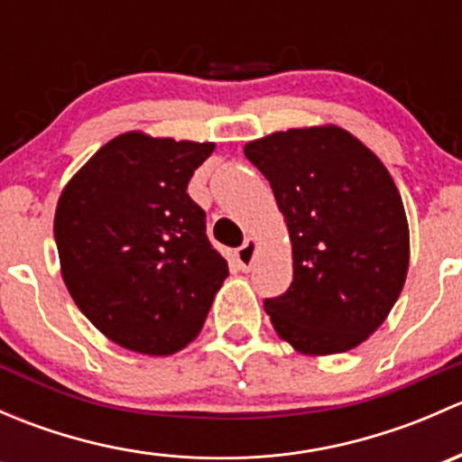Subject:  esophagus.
<instances>
[{
  "label": "esophagus",
  "mask_w": 462,
  "mask_h": 462,
  "mask_svg": "<svg viewBox=\"0 0 462 462\" xmlns=\"http://www.w3.org/2000/svg\"><path fill=\"white\" fill-rule=\"evenodd\" d=\"M254 254H257V241L245 239V244L241 245V248L235 250V259H236V263H239V268L250 270V265H253V261H254Z\"/></svg>",
  "instance_id": "34e87169"
}]
</instances>
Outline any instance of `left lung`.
Wrapping results in <instances>:
<instances>
[{
	"label": "left lung",
	"mask_w": 462,
	"mask_h": 462,
	"mask_svg": "<svg viewBox=\"0 0 462 462\" xmlns=\"http://www.w3.org/2000/svg\"><path fill=\"white\" fill-rule=\"evenodd\" d=\"M292 241V283L265 300L279 337L333 356L380 328L404 286L409 226L380 158L344 129L309 127L245 144Z\"/></svg>",
	"instance_id": "left-lung-1"
}]
</instances>
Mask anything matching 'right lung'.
<instances>
[{"instance_id": "add662e5", "label": "right lung", "mask_w": 462, "mask_h": 462, "mask_svg": "<svg viewBox=\"0 0 462 462\" xmlns=\"http://www.w3.org/2000/svg\"><path fill=\"white\" fill-rule=\"evenodd\" d=\"M212 152L214 143L120 134L60 197L53 232L64 283L123 348L171 356L188 346L227 277L188 194Z\"/></svg>"}]
</instances>
